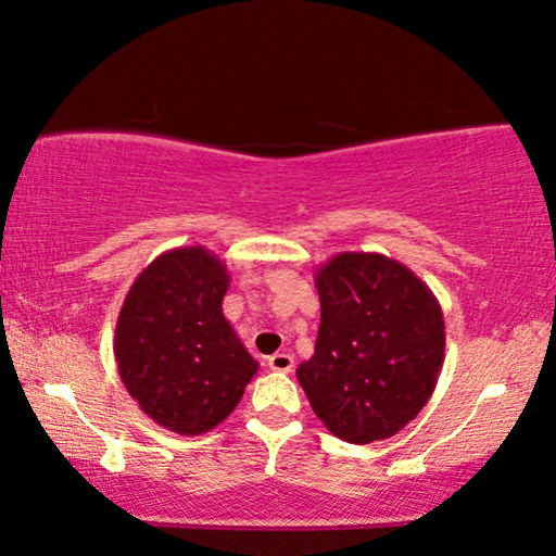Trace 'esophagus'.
I'll use <instances>...</instances> for the list:
<instances>
[{
  "label": "esophagus",
  "mask_w": 556,
  "mask_h": 556,
  "mask_svg": "<svg viewBox=\"0 0 556 556\" xmlns=\"http://www.w3.org/2000/svg\"><path fill=\"white\" fill-rule=\"evenodd\" d=\"M267 367L271 371H279V375H289L294 369V357L289 352H277L267 359Z\"/></svg>",
  "instance_id": "obj_1"
}]
</instances>
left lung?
<instances>
[{"instance_id":"8db88e82","label":"left lung","mask_w":556,"mask_h":556,"mask_svg":"<svg viewBox=\"0 0 556 556\" xmlns=\"http://www.w3.org/2000/svg\"><path fill=\"white\" fill-rule=\"evenodd\" d=\"M321 321L296 379L331 434L352 444L394 437L434 394L444 314L402 262L339 252L317 267Z\"/></svg>"}]
</instances>
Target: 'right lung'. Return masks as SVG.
<instances>
[{
    "instance_id": "1",
    "label": "right lung",
    "mask_w": 556,
    "mask_h": 556,
    "mask_svg": "<svg viewBox=\"0 0 556 556\" xmlns=\"http://www.w3.org/2000/svg\"><path fill=\"white\" fill-rule=\"evenodd\" d=\"M227 264L206 247H174L129 287L114 327L124 387L149 419L197 437L222 425L260 369L222 312Z\"/></svg>"
}]
</instances>
